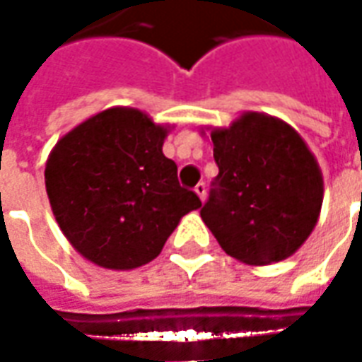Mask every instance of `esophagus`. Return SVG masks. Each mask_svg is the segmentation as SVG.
<instances>
[{"mask_svg": "<svg viewBox=\"0 0 362 362\" xmlns=\"http://www.w3.org/2000/svg\"><path fill=\"white\" fill-rule=\"evenodd\" d=\"M194 192H196L197 196H199V199H202V202H205V196H207V188H205L204 182H199L196 188H194Z\"/></svg>", "mask_w": 362, "mask_h": 362, "instance_id": "obj_1", "label": "esophagus"}]
</instances>
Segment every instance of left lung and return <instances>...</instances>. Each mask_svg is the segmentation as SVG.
I'll return each instance as SVG.
<instances>
[{
  "instance_id": "left-lung-1",
  "label": "left lung",
  "mask_w": 362,
  "mask_h": 362,
  "mask_svg": "<svg viewBox=\"0 0 362 362\" xmlns=\"http://www.w3.org/2000/svg\"><path fill=\"white\" fill-rule=\"evenodd\" d=\"M213 180L202 219L228 256L269 266L293 256L316 227L324 180L303 137L283 119L244 112L211 129Z\"/></svg>"
}]
</instances>
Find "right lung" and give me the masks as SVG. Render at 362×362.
I'll return each instance as SVG.
<instances>
[{
  "label": "right lung",
  "instance_id": "right-lung-1",
  "mask_svg": "<svg viewBox=\"0 0 362 362\" xmlns=\"http://www.w3.org/2000/svg\"><path fill=\"white\" fill-rule=\"evenodd\" d=\"M168 127L137 108H108L52 149L44 178L62 233L83 258L106 269L155 259L186 213L202 207L163 155Z\"/></svg>",
  "mask_w": 362,
  "mask_h": 362
}]
</instances>
